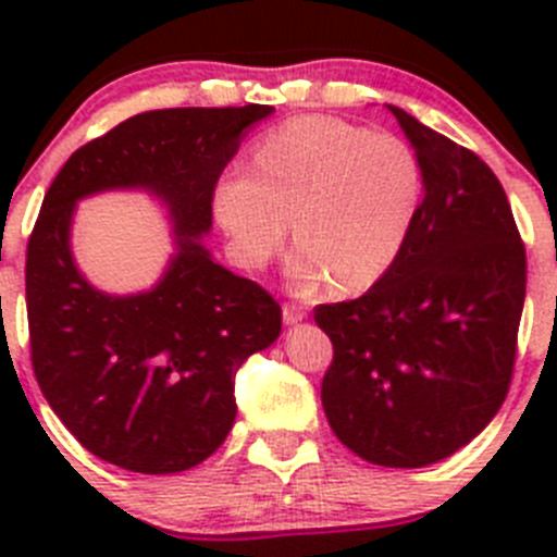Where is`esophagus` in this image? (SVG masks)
<instances>
[{
  "mask_svg": "<svg viewBox=\"0 0 557 557\" xmlns=\"http://www.w3.org/2000/svg\"><path fill=\"white\" fill-rule=\"evenodd\" d=\"M284 323L287 326H295V323H301L307 318V309L298 307V304H284Z\"/></svg>",
  "mask_w": 557,
  "mask_h": 557,
  "instance_id": "1",
  "label": "esophagus"
}]
</instances>
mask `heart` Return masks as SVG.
Masks as SVG:
<instances>
[{
    "label": "heart",
    "mask_w": 557,
    "mask_h": 557,
    "mask_svg": "<svg viewBox=\"0 0 557 557\" xmlns=\"http://www.w3.org/2000/svg\"><path fill=\"white\" fill-rule=\"evenodd\" d=\"M424 203V170L401 136L334 116H295L256 141L253 170L228 166L211 209L234 259L264 268L289 234L295 287L379 282L405 250Z\"/></svg>",
    "instance_id": "1"
}]
</instances>
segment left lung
<instances>
[{
    "label": "left lung",
    "instance_id": "1",
    "mask_svg": "<svg viewBox=\"0 0 557 557\" xmlns=\"http://www.w3.org/2000/svg\"><path fill=\"white\" fill-rule=\"evenodd\" d=\"M424 170L405 250L366 295L323 304L334 359L321 401L362 460L424 469L474 441L508 396L528 259L491 166L387 106Z\"/></svg>",
    "mask_w": 557,
    "mask_h": 557
}]
</instances>
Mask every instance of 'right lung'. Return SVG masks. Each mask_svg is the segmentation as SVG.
<instances>
[{
  "instance_id": "add662e5",
  "label": "right lung",
  "mask_w": 557,
  "mask_h": 557,
  "mask_svg": "<svg viewBox=\"0 0 557 557\" xmlns=\"http://www.w3.org/2000/svg\"><path fill=\"white\" fill-rule=\"evenodd\" d=\"M273 106L136 113L69 156L27 245L29 351L38 387L100 460L178 474L223 446L234 376L273 346L282 307L211 259V195L245 131ZM139 188L165 206L173 251L145 294L111 296L79 273L71 220L83 197Z\"/></svg>"
}]
</instances>
